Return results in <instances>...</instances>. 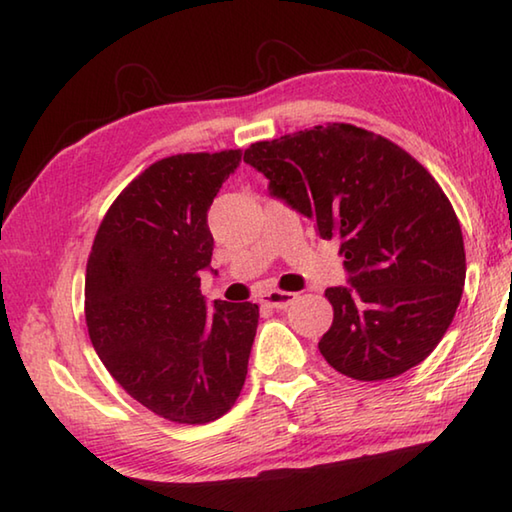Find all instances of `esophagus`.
Instances as JSON below:
<instances>
[{
	"instance_id": "34e87169",
	"label": "esophagus",
	"mask_w": 512,
	"mask_h": 512,
	"mask_svg": "<svg viewBox=\"0 0 512 512\" xmlns=\"http://www.w3.org/2000/svg\"><path fill=\"white\" fill-rule=\"evenodd\" d=\"M297 300L295 293H286V291H268L262 297H259V302L268 309H286V306H291Z\"/></svg>"
}]
</instances>
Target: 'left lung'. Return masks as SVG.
Segmentation results:
<instances>
[{"label": "left lung", "instance_id": "obj_1", "mask_svg": "<svg viewBox=\"0 0 512 512\" xmlns=\"http://www.w3.org/2000/svg\"><path fill=\"white\" fill-rule=\"evenodd\" d=\"M244 161L275 199L338 239L347 286L324 291L333 324L318 342L356 380H387L423 362L452 324L466 282L459 219L434 176L403 147L329 123L253 143Z\"/></svg>", "mask_w": 512, "mask_h": 512}]
</instances>
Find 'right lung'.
Returning <instances> with one entry per match:
<instances>
[{"label":"right lung","instance_id":"obj_1","mask_svg":"<svg viewBox=\"0 0 512 512\" xmlns=\"http://www.w3.org/2000/svg\"><path fill=\"white\" fill-rule=\"evenodd\" d=\"M239 163L241 150L152 163L111 203L91 246V345L134 401L174 423L224 416L248 374L259 306L208 309L199 288L215 248L208 210Z\"/></svg>","mask_w":512,"mask_h":512}]
</instances>
